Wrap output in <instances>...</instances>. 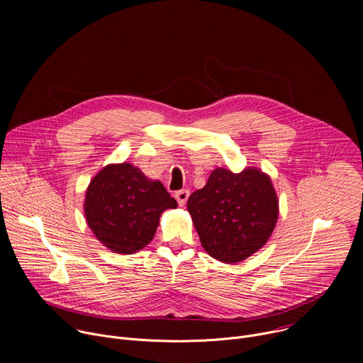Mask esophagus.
<instances>
[{
	"label": "esophagus",
	"instance_id": "esophagus-1",
	"mask_svg": "<svg viewBox=\"0 0 363 363\" xmlns=\"http://www.w3.org/2000/svg\"><path fill=\"white\" fill-rule=\"evenodd\" d=\"M188 198H189V191L188 189H181V191L175 192V199L178 201L179 206H184L186 203Z\"/></svg>",
	"mask_w": 363,
	"mask_h": 363
}]
</instances>
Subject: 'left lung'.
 <instances>
[{
	"label": "left lung",
	"instance_id": "obj_1",
	"mask_svg": "<svg viewBox=\"0 0 363 363\" xmlns=\"http://www.w3.org/2000/svg\"><path fill=\"white\" fill-rule=\"evenodd\" d=\"M186 206L203 250L227 264L263 248L279 218L272 178L255 167L240 174L216 168Z\"/></svg>",
	"mask_w": 363,
	"mask_h": 363
}]
</instances>
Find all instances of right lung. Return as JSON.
<instances>
[{"instance_id":"right-lung-1","label":"right lung","mask_w":363,"mask_h":363,"mask_svg":"<svg viewBox=\"0 0 363 363\" xmlns=\"http://www.w3.org/2000/svg\"><path fill=\"white\" fill-rule=\"evenodd\" d=\"M177 206L161 181L122 162L106 165L91 178L83 210L94 237L111 251L128 255L146 247L161 214Z\"/></svg>"}]
</instances>
